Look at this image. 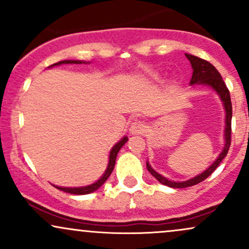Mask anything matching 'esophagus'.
Segmentation results:
<instances>
[{
  "label": "esophagus",
  "instance_id": "obj_1",
  "mask_svg": "<svg viewBox=\"0 0 249 249\" xmlns=\"http://www.w3.org/2000/svg\"><path fill=\"white\" fill-rule=\"evenodd\" d=\"M145 130H146V125H145L142 122L134 121V122L131 123V126H130L131 133H133V134L144 133Z\"/></svg>",
  "mask_w": 249,
  "mask_h": 249
}]
</instances>
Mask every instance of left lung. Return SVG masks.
<instances>
[{
    "mask_svg": "<svg viewBox=\"0 0 249 249\" xmlns=\"http://www.w3.org/2000/svg\"><path fill=\"white\" fill-rule=\"evenodd\" d=\"M185 56L187 57L188 61L191 62V65H192L193 69V73H192V78H191L190 84L194 85V84H200V85H206V87L213 89L214 91L216 92V95L219 96L220 101L222 102V105H224L225 108V145L222 151L220 152L218 156V158L214 160V162L211 165L207 170H205L204 172L198 174V176L193 177V178L186 180V181H172V180H168L167 178H165L164 176L159 174L158 172L153 170L151 167V165L148 164V161H146V167L152 176L158 180L159 182H161L162 185H166L168 187H173V188H185V187H190L193 186V185L199 184L201 182L202 180H205L207 177H210L211 174L214 172L216 167L219 166L220 162L222 161V159L227 156L228 150H230L231 146V133H232V102H231V96H230V91H228L227 87H226L225 82L222 81V77L219 73V71L211 64L210 62L205 61V59L199 58V57L190 55V53H185Z\"/></svg>",
    "mask_w": 249,
    "mask_h": 249,
    "instance_id": "1",
    "label": "left lung"
}]
</instances>
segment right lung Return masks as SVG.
Segmentation results:
<instances>
[{
  "instance_id": "1",
  "label": "right lung",
  "mask_w": 249,
  "mask_h": 249,
  "mask_svg": "<svg viewBox=\"0 0 249 249\" xmlns=\"http://www.w3.org/2000/svg\"><path fill=\"white\" fill-rule=\"evenodd\" d=\"M82 63L83 64H87V63H90V62L78 61V59H77V61H72V59H65V61H61L58 63H55V64L50 65L49 68L57 67V65H62V64H82ZM127 139H128L127 137H123L121 141L117 142L115 146L111 148L110 156H108V164H107V170H105V172L103 173V176L98 180H97L96 182H93V184H91V185H88V186H83V187H62V186H56V185H53V186H55L56 188H58V190L63 191V192H67L70 194H78V196L95 192V191L98 190V188L101 187L105 181H107L108 177H110V174L112 173L113 168H115L117 154H118L119 150L124 146V144L127 142Z\"/></svg>"
}]
</instances>
